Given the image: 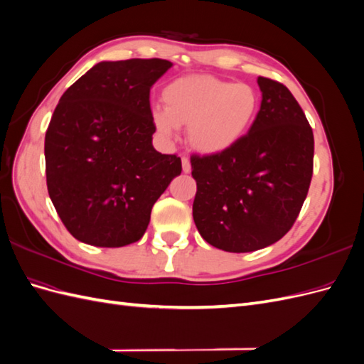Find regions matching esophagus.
Masks as SVG:
<instances>
[{"label": "esophagus", "instance_id": "esophagus-1", "mask_svg": "<svg viewBox=\"0 0 364 364\" xmlns=\"http://www.w3.org/2000/svg\"><path fill=\"white\" fill-rule=\"evenodd\" d=\"M182 170H183V173H190V171H191L190 159L186 158V156H182Z\"/></svg>", "mask_w": 364, "mask_h": 364}]
</instances>
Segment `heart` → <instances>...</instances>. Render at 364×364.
<instances>
[{"mask_svg":"<svg viewBox=\"0 0 364 364\" xmlns=\"http://www.w3.org/2000/svg\"><path fill=\"white\" fill-rule=\"evenodd\" d=\"M165 109L153 112L164 136L188 127L190 146L203 155H217L237 146L255 124L259 92L247 83L194 74L171 82L162 92Z\"/></svg>","mask_w":364,"mask_h":364,"instance_id":"b5f03b06","label":"heart"}]
</instances>
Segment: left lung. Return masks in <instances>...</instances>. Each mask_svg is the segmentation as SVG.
I'll use <instances>...</instances> for the list:
<instances>
[{
  "instance_id": "1",
  "label": "left lung",
  "mask_w": 364,
  "mask_h": 364,
  "mask_svg": "<svg viewBox=\"0 0 364 364\" xmlns=\"http://www.w3.org/2000/svg\"><path fill=\"white\" fill-rule=\"evenodd\" d=\"M259 114L237 146L193 155V218L209 245L253 252L291 229L313 176V129L287 86L258 77Z\"/></svg>"
}]
</instances>
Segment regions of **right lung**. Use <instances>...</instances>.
I'll return each instance as SVG.
<instances>
[{"mask_svg":"<svg viewBox=\"0 0 364 364\" xmlns=\"http://www.w3.org/2000/svg\"><path fill=\"white\" fill-rule=\"evenodd\" d=\"M164 59L100 62L60 97L46 134L50 199L68 232L97 247L135 243L181 158L151 144L150 87Z\"/></svg>","mask_w":364,"mask_h":364,"instance_id":"add662e5","label":"right lung"}]
</instances>
